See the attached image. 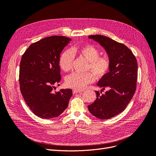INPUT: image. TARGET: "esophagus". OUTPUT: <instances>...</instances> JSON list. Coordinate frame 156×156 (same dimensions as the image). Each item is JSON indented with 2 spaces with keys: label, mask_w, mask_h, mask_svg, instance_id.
Returning a JSON list of instances; mask_svg holds the SVG:
<instances>
[{
  "label": "esophagus",
  "mask_w": 156,
  "mask_h": 156,
  "mask_svg": "<svg viewBox=\"0 0 156 156\" xmlns=\"http://www.w3.org/2000/svg\"><path fill=\"white\" fill-rule=\"evenodd\" d=\"M73 91V93H74V94H75V93H82V92H83V90H75V89H74Z\"/></svg>",
  "instance_id": "obj_1"
}]
</instances>
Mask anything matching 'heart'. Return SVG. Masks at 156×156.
<instances>
[{
	"label": "heart",
	"instance_id": "b5f03b06",
	"mask_svg": "<svg viewBox=\"0 0 156 156\" xmlns=\"http://www.w3.org/2000/svg\"><path fill=\"white\" fill-rule=\"evenodd\" d=\"M74 55H78L88 61L87 69L91 70L97 78H102L108 73L110 68V61L107 56L99 55V51L94 46L87 44L80 47H73L61 53L59 66L65 72L72 68ZM95 80V76L91 72L74 73L66 78V85L75 90H82Z\"/></svg>",
	"mask_w": 156,
	"mask_h": 156
}]
</instances>
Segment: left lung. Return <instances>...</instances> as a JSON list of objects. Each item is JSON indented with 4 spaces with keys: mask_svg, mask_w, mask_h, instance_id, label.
<instances>
[{
    "mask_svg": "<svg viewBox=\"0 0 156 156\" xmlns=\"http://www.w3.org/2000/svg\"><path fill=\"white\" fill-rule=\"evenodd\" d=\"M89 38L99 42L108 53L110 61L109 72L97 83L101 91H95L97 99L88 110L96 118L108 119L126 109L136 87L138 65L136 57L126 45L103 35ZM105 88L108 90L103 94Z\"/></svg>",
    "mask_w": 156,
    "mask_h": 156,
    "instance_id": "left-lung-1",
    "label": "left lung"
}]
</instances>
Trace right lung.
Wrapping results in <instances>:
<instances>
[{
    "label": "right lung",
    "instance_id": "obj_1",
    "mask_svg": "<svg viewBox=\"0 0 156 156\" xmlns=\"http://www.w3.org/2000/svg\"><path fill=\"white\" fill-rule=\"evenodd\" d=\"M70 41L63 36L44 38L30 45L22 55L20 91L30 110L41 118L59 116L67 108L73 95L70 89L53 91L61 79L60 53Z\"/></svg>",
    "mask_w": 156,
    "mask_h": 156
}]
</instances>
